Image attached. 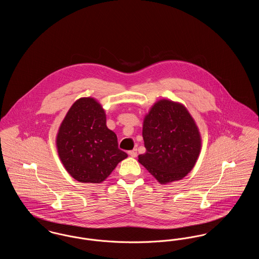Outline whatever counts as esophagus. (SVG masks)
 <instances>
[{"instance_id":"obj_1","label":"esophagus","mask_w":259,"mask_h":259,"mask_svg":"<svg viewBox=\"0 0 259 259\" xmlns=\"http://www.w3.org/2000/svg\"><path fill=\"white\" fill-rule=\"evenodd\" d=\"M128 154L132 157H136L137 156V149H133V150H130L128 151Z\"/></svg>"}]
</instances>
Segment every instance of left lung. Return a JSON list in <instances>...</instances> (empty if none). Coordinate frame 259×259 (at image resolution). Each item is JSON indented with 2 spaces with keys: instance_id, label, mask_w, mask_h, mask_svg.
I'll return each mask as SVG.
<instances>
[{
  "instance_id": "left-lung-1",
  "label": "left lung",
  "mask_w": 259,
  "mask_h": 259,
  "mask_svg": "<svg viewBox=\"0 0 259 259\" xmlns=\"http://www.w3.org/2000/svg\"><path fill=\"white\" fill-rule=\"evenodd\" d=\"M146 153L139 155L160 184L182 180L194 167L201 149L197 126L185 107L168 100L157 102L145 118Z\"/></svg>"
}]
</instances>
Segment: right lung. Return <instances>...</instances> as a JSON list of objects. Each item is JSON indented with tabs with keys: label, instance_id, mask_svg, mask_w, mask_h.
Wrapping results in <instances>:
<instances>
[{
	"label": "right lung",
	"instance_id": "right-lung-1",
	"mask_svg": "<svg viewBox=\"0 0 259 259\" xmlns=\"http://www.w3.org/2000/svg\"><path fill=\"white\" fill-rule=\"evenodd\" d=\"M66 170L80 183L99 184L127 157L117 137L106 125V114L93 98H80L66 114L57 135Z\"/></svg>",
	"mask_w": 259,
	"mask_h": 259
}]
</instances>
